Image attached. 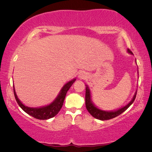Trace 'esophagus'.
Returning a JSON list of instances; mask_svg holds the SVG:
<instances>
[{
  "label": "esophagus",
  "instance_id": "obj_1",
  "mask_svg": "<svg viewBox=\"0 0 152 152\" xmlns=\"http://www.w3.org/2000/svg\"><path fill=\"white\" fill-rule=\"evenodd\" d=\"M79 78L80 79H84L86 78V74H85V73L82 72L79 74Z\"/></svg>",
  "mask_w": 152,
  "mask_h": 152
}]
</instances>
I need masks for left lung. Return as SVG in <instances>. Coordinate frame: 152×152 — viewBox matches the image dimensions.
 I'll use <instances>...</instances> for the list:
<instances>
[{
	"label": "left lung",
	"mask_w": 152,
	"mask_h": 152,
	"mask_svg": "<svg viewBox=\"0 0 152 152\" xmlns=\"http://www.w3.org/2000/svg\"><path fill=\"white\" fill-rule=\"evenodd\" d=\"M127 51L129 53L133 54L132 51H131L129 49H127ZM136 94H137V91L135 92V94L133 98L132 101H131L129 103L126 105V106L122 107L121 109H118L117 110H115V111L107 112V111H104V110H102L101 109H98V108L95 107L93 104V103L91 102V92H90V90L88 89V87L87 86L86 87V95H85L86 107V109L88 110V111L90 113V114H91L92 117L96 118L97 119H100L102 121L111 119L113 118H115L117 116H119V115H121V113L125 111V110L132 104V103L134 102L135 99Z\"/></svg>",
	"instance_id": "1"
}]
</instances>
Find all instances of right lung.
Instances as JSON below:
<instances>
[{
  "label": "right lung",
  "mask_w": 152,
  "mask_h": 152,
  "mask_svg": "<svg viewBox=\"0 0 152 152\" xmlns=\"http://www.w3.org/2000/svg\"><path fill=\"white\" fill-rule=\"evenodd\" d=\"M75 80L76 79H74L68 82V83L66 84L65 85L63 86V88H61L60 94H59V95L58 96V97L56 98L55 101L50 104L43 107L30 108V107L25 106V105L23 104L17 98V96L16 93H15V91L13 86L14 95L18 104L19 105V107L21 108V109L23 110L25 113H27L28 115H30V116L34 117L37 119L46 120L56 116V115L59 113V111H60L61 108L62 107V105L64 103V99H65L67 92H68L69 88H70L74 82H75Z\"/></svg>",
  "instance_id": "add662e5"
}]
</instances>
